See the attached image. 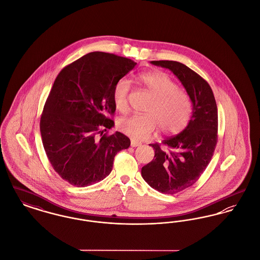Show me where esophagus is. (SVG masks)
<instances>
[{"label": "esophagus", "mask_w": 260, "mask_h": 260, "mask_svg": "<svg viewBox=\"0 0 260 260\" xmlns=\"http://www.w3.org/2000/svg\"><path fill=\"white\" fill-rule=\"evenodd\" d=\"M139 146H141V143H140V142H138V141L134 140V139L131 140V147L135 148V147H139Z\"/></svg>", "instance_id": "1"}]
</instances>
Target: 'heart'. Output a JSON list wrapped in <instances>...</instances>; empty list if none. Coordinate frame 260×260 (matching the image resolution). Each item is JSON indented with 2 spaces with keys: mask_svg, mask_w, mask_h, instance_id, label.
I'll return each instance as SVG.
<instances>
[{
  "mask_svg": "<svg viewBox=\"0 0 260 260\" xmlns=\"http://www.w3.org/2000/svg\"><path fill=\"white\" fill-rule=\"evenodd\" d=\"M138 80L152 96L144 114H133L118 120L121 132L137 140L147 139L159 126L165 134H177L189 122L191 103L189 96L179 90L176 82L162 71L144 72ZM131 83L121 78L112 90L115 109L121 112L128 110V96Z\"/></svg>",
  "mask_w": 260,
  "mask_h": 260,
  "instance_id": "obj_1",
  "label": "heart"
}]
</instances>
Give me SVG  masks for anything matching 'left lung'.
I'll list each match as a JSON object with an SVG mask.
<instances>
[{
	"instance_id": "8db88e82",
	"label": "left lung",
	"mask_w": 260,
	"mask_h": 260,
	"mask_svg": "<svg viewBox=\"0 0 260 260\" xmlns=\"http://www.w3.org/2000/svg\"><path fill=\"white\" fill-rule=\"evenodd\" d=\"M150 63L171 70L185 87L192 104L187 127L162 144H150L154 157L142 167L144 180L156 191L174 194L192 186L211 160L217 144L218 113L209 84L185 64L173 60Z\"/></svg>"
}]
</instances>
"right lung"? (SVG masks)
<instances>
[{
  "mask_svg": "<svg viewBox=\"0 0 260 260\" xmlns=\"http://www.w3.org/2000/svg\"><path fill=\"white\" fill-rule=\"evenodd\" d=\"M137 62L93 52L61 69L44 106L42 142L55 172L76 187L109 176L115 154L128 149L130 139L113 127L112 90Z\"/></svg>",
  "mask_w": 260,
  "mask_h": 260,
  "instance_id": "1",
  "label": "right lung"
}]
</instances>
